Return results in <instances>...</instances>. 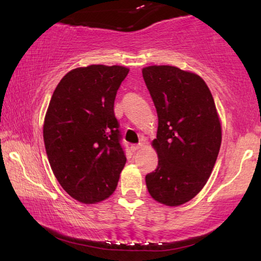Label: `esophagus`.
Masks as SVG:
<instances>
[{
    "label": "esophagus",
    "instance_id": "1",
    "mask_svg": "<svg viewBox=\"0 0 261 261\" xmlns=\"http://www.w3.org/2000/svg\"><path fill=\"white\" fill-rule=\"evenodd\" d=\"M142 147V144L140 142V144H138V145H132V151H137V149H139V148H141Z\"/></svg>",
    "mask_w": 261,
    "mask_h": 261
}]
</instances>
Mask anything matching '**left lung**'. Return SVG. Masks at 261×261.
Wrapping results in <instances>:
<instances>
[{
	"mask_svg": "<svg viewBox=\"0 0 261 261\" xmlns=\"http://www.w3.org/2000/svg\"><path fill=\"white\" fill-rule=\"evenodd\" d=\"M158 114V166L146 174L155 201L184 204L204 187L219 155L222 133L215 102L198 74L170 65L142 69Z\"/></svg>",
	"mask_w": 261,
	"mask_h": 261,
	"instance_id": "obj_1",
	"label": "left lung"
}]
</instances>
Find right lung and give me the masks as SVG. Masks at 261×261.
I'll use <instances>...</instances> for the list:
<instances>
[{
    "instance_id": "obj_1",
    "label": "right lung",
    "mask_w": 261,
    "mask_h": 261,
    "mask_svg": "<svg viewBox=\"0 0 261 261\" xmlns=\"http://www.w3.org/2000/svg\"><path fill=\"white\" fill-rule=\"evenodd\" d=\"M128 72L119 65L78 67L49 101L44 122L49 165L64 190L85 204L108 198L126 164L114 102Z\"/></svg>"
}]
</instances>
